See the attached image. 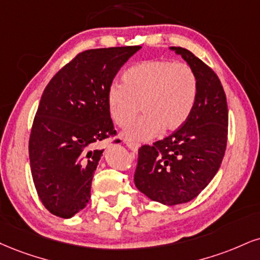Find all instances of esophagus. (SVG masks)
<instances>
[{"mask_svg":"<svg viewBox=\"0 0 260 260\" xmlns=\"http://www.w3.org/2000/svg\"><path fill=\"white\" fill-rule=\"evenodd\" d=\"M127 146L131 149V151L134 152V154H137L138 152V149H139V144L137 143H132V142H127Z\"/></svg>","mask_w":260,"mask_h":260,"instance_id":"1","label":"esophagus"}]
</instances>
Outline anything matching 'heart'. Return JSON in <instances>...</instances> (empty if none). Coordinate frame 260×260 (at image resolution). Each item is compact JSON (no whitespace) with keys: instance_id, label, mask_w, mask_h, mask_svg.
I'll list each match as a JSON object with an SVG mask.
<instances>
[{"instance_id":"b5f03b06","label":"heart","mask_w":260,"mask_h":260,"mask_svg":"<svg viewBox=\"0 0 260 260\" xmlns=\"http://www.w3.org/2000/svg\"><path fill=\"white\" fill-rule=\"evenodd\" d=\"M198 95V79L184 62L154 59L133 65L122 75V84L108 90L110 116L120 127L138 114L143 116L129 125L123 137L143 142L161 133H171L185 123Z\"/></svg>"}]
</instances>
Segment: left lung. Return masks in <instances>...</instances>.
<instances>
[{"mask_svg": "<svg viewBox=\"0 0 260 260\" xmlns=\"http://www.w3.org/2000/svg\"><path fill=\"white\" fill-rule=\"evenodd\" d=\"M171 49L196 75L195 105L179 129L138 150L134 173L140 192L167 206L191 201L208 185L219 170L228 142L226 95L217 74L187 49Z\"/></svg>", "mask_w": 260, "mask_h": 260, "instance_id": "1", "label": "left lung"}]
</instances>
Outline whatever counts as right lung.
<instances>
[{
	"instance_id": "right-lung-1",
	"label": "right lung",
	"mask_w": 260,
	"mask_h": 260,
	"mask_svg": "<svg viewBox=\"0 0 260 260\" xmlns=\"http://www.w3.org/2000/svg\"><path fill=\"white\" fill-rule=\"evenodd\" d=\"M140 48L81 52L43 90L31 128L29 156L37 195L52 214L68 219L88 203L93 173L104 151L95 145L116 136L108 90L122 65Z\"/></svg>"
}]
</instances>
